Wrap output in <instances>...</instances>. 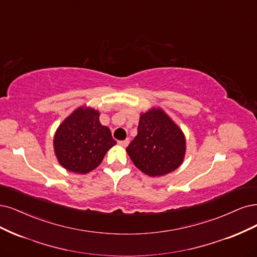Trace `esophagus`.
I'll return each mask as SVG.
<instances>
[{
  "instance_id": "obj_1",
  "label": "esophagus",
  "mask_w": 257,
  "mask_h": 257,
  "mask_svg": "<svg viewBox=\"0 0 257 257\" xmlns=\"http://www.w3.org/2000/svg\"><path fill=\"white\" fill-rule=\"evenodd\" d=\"M128 143H130V140H128V139H125V140H121V141H119V145H120L121 147H123V148H125V147H127Z\"/></svg>"
}]
</instances>
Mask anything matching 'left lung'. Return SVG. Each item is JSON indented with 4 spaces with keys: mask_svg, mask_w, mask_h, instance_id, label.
<instances>
[{
    "mask_svg": "<svg viewBox=\"0 0 257 257\" xmlns=\"http://www.w3.org/2000/svg\"><path fill=\"white\" fill-rule=\"evenodd\" d=\"M126 152L140 171L163 176L182 165L186 153V138L181 127L159 107L140 113L138 134Z\"/></svg>",
    "mask_w": 257,
    "mask_h": 257,
    "instance_id": "obj_1",
    "label": "left lung"
}]
</instances>
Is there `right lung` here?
<instances>
[{
  "label": "right lung",
  "mask_w": 257,
  "mask_h": 257,
  "mask_svg": "<svg viewBox=\"0 0 257 257\" xmlns=\"http://www.w3.org/2000/svg\"><path fill=\"white\" fill-rule=\"evenodd\" d=\"M100 111L81 106L61 122L53 146L61 167L70 172L86 174L98 167L108 150L117 143L110 130L100 122Z\"/></svg>",
  "instance_id": "right-lung-1"
}]
</instances>
